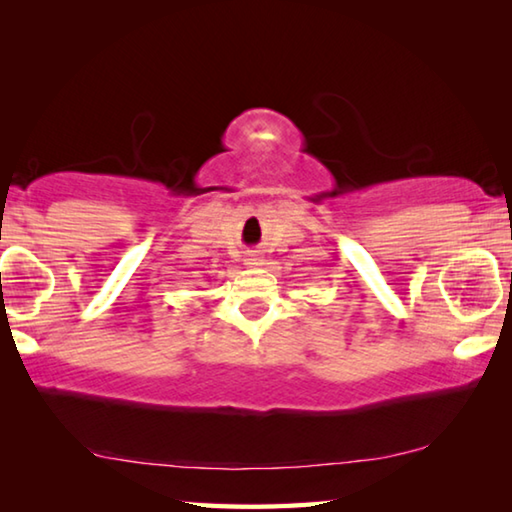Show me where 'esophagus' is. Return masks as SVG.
<instances>
[{
	"instance_id": "obj_1",
	"label": "esophagus",
	"mask_w": 512,
	"mask_h": 512,
	"mask_svg": "<svg viewBox=\"0 0 512 512\" xmlns=\"http://www.w3.org/2000/svg\"><path fill=\"white\" fill-rule=\"evenodd\" d=\"M259 259H262V257L250 255V257H246V262H248V266H257V264H259Z\"/></svg>"
}]
</instances>
